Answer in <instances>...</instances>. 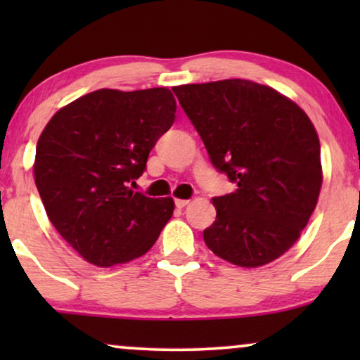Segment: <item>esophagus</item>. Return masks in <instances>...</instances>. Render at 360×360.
<instances>
[{"mask_svg": "<svg viewBox=\"0 0 360 360\" xmlns=\"http://www.w3.org/2000/svg\"><path fill=\"white\" fill-rule=\"evenodd\" d=\"M188 203H190L188 200H181V198L175 200V206H176V208H185V206L188 205Z\"/></svg>", "mask_w": 360, "mask_h": 360, "instance_id": "obj_1", "label": "esophagus"}]
</instances>
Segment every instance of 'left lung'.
Returning <instances> with one entry per match:
<instances>
[{"instance_id":"left-lung-1","label":"left lung","mask_w":360,"mask_h":360,"mask_svg":"<svg viewBox=\"0 0 360 360\" xmlns=\"http://www.w3.org/2000/svg\"><path fill=\"white\" fill-rule=\"evenodd\" d=\"M174 93L208 150L211 164L236 184L216 196V221L203 239L218 257L260 267L283 255L316 208L321 149L297 103L250 80L195 83Z\"/></svg>"}]
</instances>
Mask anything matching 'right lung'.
I'll return each instance as SVG.
<instances>
[{"label":"right lung","mask_w":360,"mask_h":360,"mask_svg":"<svg viewBox=\"0 0 360 360\" xmlns=\"http://www.w3.org/2000/svg\"><path fill=\"white\" fill-rule=\"evenodd\" d=\"M169 88L96 90L58 110L36 147L34 179L58 234L98 267L141 257L174 214V200L132 191L175 121Z\"/></svg>","instance_id":"obj_1"}]
</instances>
